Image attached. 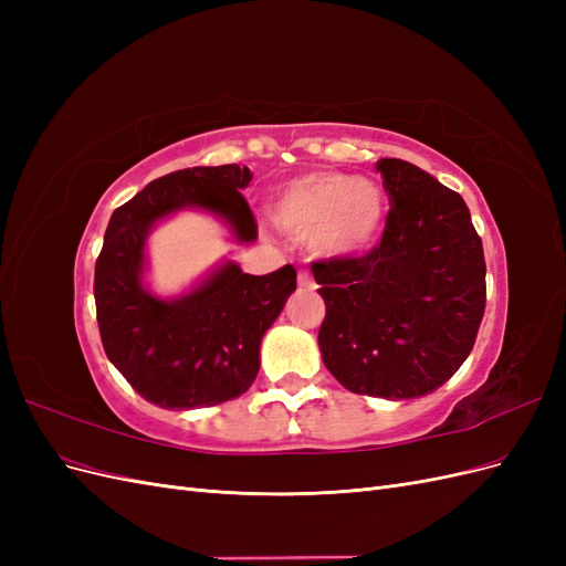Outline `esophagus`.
I'll list each match as a JSON object with an SVG mask.
<instances>
[{
  "mask_svg": "<svg viewBox=\"0 0 566 566\" xmlns=\"http://www.w3.org/2000/svg\"><path fill=\"white\" fill-rule=\"evenodd\" d=\"M297 283H300V287H304V290H314L316 287V281H314V276L306 269H300V273H297Z\"/></svg>",
  "mask_w": 566,
  "mask_h": 566,
  "instance_id": "1",
  "label": "esophagus"
}]
</instances>
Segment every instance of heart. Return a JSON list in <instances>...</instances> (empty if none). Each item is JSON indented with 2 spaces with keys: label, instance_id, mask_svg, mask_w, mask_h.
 <instances>
[{
  "label": "heart",
  "instance_id": "1",
  "mask_svg": "<svg viewBox=\"0 0 566 566\" xmlns=\"http://www.w3.org/2000/svg\"><path fill=\"white\" fill-rule=\"evenodd\" d=\"M385 219V196L370 179L314 172L290 184L273 205V221L310 238L325 256H349L373 245Z\"/></svg>",
  "mask_w": 566,
  "mask_h": 566
}]
</instances>
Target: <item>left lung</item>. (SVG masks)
I'll return each instance as SVG.
<instances>
[{
    "mask_svg": "<svg viewBox=\"0 0 566 566\" xmlns=\"http://www.w3.org/2000/svg\"><path fill=\"white\" fill-rule=\"evenodd\" d=\"M378 172L391 205L380 243L312 262L325 302L318 345L345 389L416 399L474 347L486 310L484 248L451 188L399 158H382Z\"/></svg>",
    "mask_w": 566,
    "mask_h": 566,
    "instance_id": "1",
    "label": "left lung"
}]
</instances>
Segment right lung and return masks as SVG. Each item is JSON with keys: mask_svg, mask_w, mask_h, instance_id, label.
<instances>
[{"mask_svg": "<svg viewBox=\"0 0 566 566\" xmlns=\"http://www.w3.org/2000/svg\"><path fill=\"white\" fill-rule=\"evenodd\" d=\"M250 181L238 165L179 169L108 221L94 271L101 342L125 380L160 408H208L245 394L260 370L262 335L297 287L293 264L250 276L233 262L172 302L142 287L148 229L186 205L224 217L238 241H254L256 219L241 191Z\"/></svg>", "mask_w": 566, "mask_h": 566, "instance_id": "add662e5", "label": "right lung"}]
</instances>
